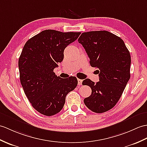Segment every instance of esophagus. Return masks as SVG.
<instances>
[{
  "label": "esophagus",
  "instance_id": "1",
  "mask_svg": "<svg viewBox=\"0 0 147 147\" xmlns=\"http://www.w3.org/2000/svg\"><path fill=\"white\" fill-rule=\"evenodd\" d=\"M82 82H83V80H80V79H78V84L79 86H80V85L82 84Z\"/></svg>",
  "mask_w": 147,
  "mask_h": 147
}]
</instances>
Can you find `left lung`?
Wrapping results in <instances>:
<instances>
[{
    "instance_id": "1",
    "label": "left lung",
    "mask_w": 147,
    "mask_h": 147,
    "mask_svg": "<svg viewBox=\"0 0 147 147\" xmlns=\"http://www.w3.org/2000/svg\"><path fill=\"white\" fill-rule=\"evenodd\" d=\"M78 42L90 57V65L99 69L100 81H83L92 90L84 103L94 113L107 111L120 100L130 78V54L120 37L107 30L82 33Z\"/></svg>"
}]
</instances>
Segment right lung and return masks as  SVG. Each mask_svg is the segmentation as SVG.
<instances>
[{
  "instance_id": "1",
  "label": "right lung",
  "mask_w": 147,
  "mask_h": 147,
  "mask_svg": "<svg viewBox=\"0 0 147 147\" xmlns=\"http://www.w3.org/2000/svg\"><path fill=\"white\" fill-rule=\"evenodd\" d=\"M81 32L45 30L29 39L19 59L20 81L32 107L46 116L62 110L66 96L78 84L77 78L66 80L53 72L64 58V51Z\"/></svg>"
}]
</instances>
